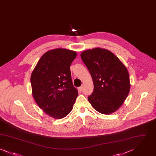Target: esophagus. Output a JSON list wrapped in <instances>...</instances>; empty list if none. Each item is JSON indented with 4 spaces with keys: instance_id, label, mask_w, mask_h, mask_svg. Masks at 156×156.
<instances>
[{
    "instance_id": "1",
    "label": "esophagus",
    "mask_w": 156,
    "mask_h": 156,
    "mask_svg": "<svg viewBox=\"0 0 156 156\" xmlns=\"http://www.w3.org/2000/svg\"><path fill=\"white\" fill-rule=\"evenodd\" d=\"M78 89H79V90H80V91H82V90H83V86L80 87L78 88Z\"/></svg>"
}]
</instances>
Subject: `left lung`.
Instances as JSON below:
<instances>
[{
	"label": "left lung",
	"instance_id": "obj_1",
	"mask_svg": "<svg viewBox=\"0 0 156 156\" xmlns=\"http://www.w3.org/2000/svg\"><path fill=\"white\" fill-rule=\"evenodd\" d=\"M94 83V91L88 101L97 111L109 115L124 103L130 89L129 72L125 66L111 51L99 47L81 54Z\"/></svg>",
	"mask_w": 156,
	"mask_h": 156
}]
</instances>
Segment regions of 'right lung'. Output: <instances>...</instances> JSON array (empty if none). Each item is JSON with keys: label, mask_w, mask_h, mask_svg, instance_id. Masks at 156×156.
Segmentation results:
<instances>
[{"label": "right lung", "mask_w": 156, "mask_h": 156, "mask_svg": "<svg viewBox=\"0 0 156 156\" xmlns=\"http://www.w3.org/2000/svg\"><path fill=\"white\" fill-rule=\"evenodd\" d=\"M76 52L66 48L50 50L41 57L30 78L32 94L38 106L54 119L72 111L78 92L69 67Z\"/></svg>", "instance_id": "add662e5"}]
</instances>
